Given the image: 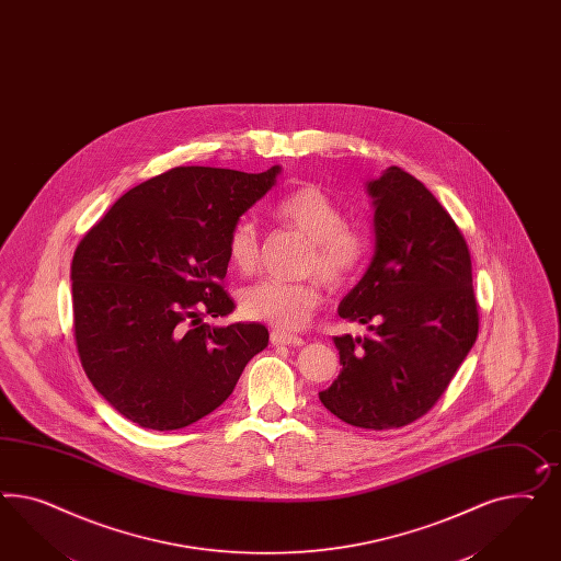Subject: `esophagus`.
Returning <instances> with one entry per match:
<instances>
[{
	"label": "esophagus",
	"instance_id": "34e87169",
	"mask_svg": "<svg viewBox=\"0 0 561 561\" xmlns=\"http://www.w3.org/2000/svg\"><path fill=\"white\" fill-rule=\"evenodd\" d=\"M271 342H273L274 346H301L304 337L290 336V334L274 330V332H271Z\"/></svg>",
	"mask_w": 561,
	"mask_h": 561
}]
</instances>
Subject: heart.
<instances>
[{
    "mask_svg": "<svg viewBox=\"0 0 561 561\" xmlns=\"http://www.w3.org/2000/svg\"><path fill=\"white\" fill-rule=\"evenodd\" d=\"M273 217L309 241L301 276H318L330 288L346 285L367 257V236L344 224L336 201L313 184H304L280 196ZM260 233L254 221L238 219L227 233V260L236 273L250 276L260 266ZM318 278L301 283L262 280L241 290L240 309L248 320L268 323L283 332L301 330L323 299Z\"/></svg>",
    "mask_w": 561,
    "mask_h": 561,
    "instance_id": "heart-1",
    "label": "heart"
}]
</instances>
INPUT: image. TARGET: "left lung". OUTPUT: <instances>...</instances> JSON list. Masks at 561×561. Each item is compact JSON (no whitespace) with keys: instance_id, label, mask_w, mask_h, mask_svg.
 <instances>
[{"instance_id":"1","label":"left lung","mask_w":561,"mask_h":561,"mask_svg":"<svg viewBox=\"0 0 561 561\" xmlns=\"http://www.w3.org/2000/svg\"><path fill=\"white\" fill-rule=\"evenodd\" d=\"M375 254L337 307L367 323V336H334L342 370L320 400L367 431H391L424 416L476 344L480 311L461 229L434 194L391 165L368 182Z\"/></svg>"}]
</instances>
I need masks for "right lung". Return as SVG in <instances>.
<instances>
[{"label":"right lung","mask_w":561,"mask_h":561,"mask_svg":"<svg viewBox=\"0 0 561 561\" xmlns=\"http://www.w3.org/2000/svg\"><path fill=\"white\" fill-rule=\"evenodd\" d=\"M262 174L180 165L123 194L71 262L73 336L98 393L151 431L191 426L224 403L268 346L262 323L225 328L227 233L273 188Z\"/></svg>","instance_id":"right-lung-1"}]
</instances>
